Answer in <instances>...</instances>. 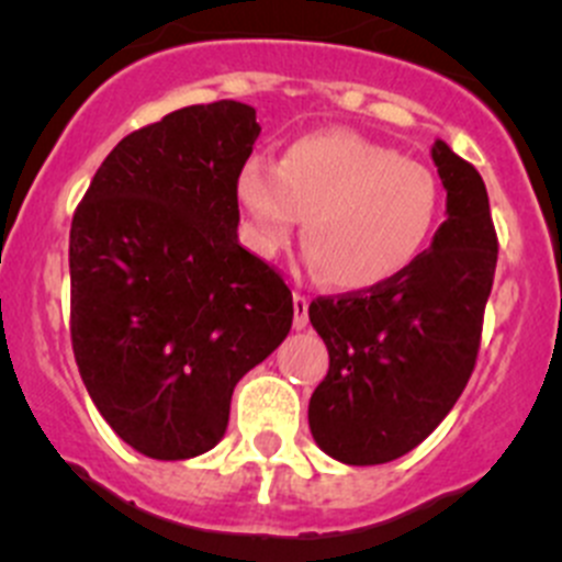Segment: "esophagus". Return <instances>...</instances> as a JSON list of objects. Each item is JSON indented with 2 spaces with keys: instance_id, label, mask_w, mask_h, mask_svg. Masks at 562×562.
<instances>
[{
  "instance_id": "esophagus-1",
  "label": "esophagus",
  "mask_w": 562,
  "mask_h": 562,
  "mask_svg": "<svg viewBox=\"0 0 562 562\" xmlns=\"http://www.w3.org/2000/svg\"><path fill=\"white\" fill-rule=\"evenodd\" d=\"M310 323V299L302 293H293V326L307 328Z\"/></svg>"
}]
</instances>
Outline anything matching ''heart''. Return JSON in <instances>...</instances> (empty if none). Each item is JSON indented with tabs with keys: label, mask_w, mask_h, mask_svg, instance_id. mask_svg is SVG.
<instances>
[{
	"label": "heart",
	"mask_w": 562,
	"mask_h": 562,
	"mask_svg": "<svg viewBox=\"0 0 562 562\" xmlns=\"http://www.w3.org/2000/svg\"><path fill=\"white\" fill-rule=\"evenodd\" d=\"M247 241L274 258L304 220L307 263L345 293L400 280L424 255L440 220V181L350 130H321L282 149L277 166L249 160L236 176Z\"/></svg>",
	"instance_id": "1"
}]
</instances>
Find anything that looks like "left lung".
<instances>
[{"instance_id": "left-lung-1", "label": "left lung", "mask_w": 562, "mask_h": 562, "mask_svg": "<svg viewBox=\"0 0 562 562\" xmlns=\"http://www.w3.org/2000/svg\"><path fill=\"white\" fill-rule=\"evenodd\" d=\"M446 223L427 252L375 291L321 296L310 323L328 372L310 400V432L345 464H383L416 449L454 407L475 367L497 266L484 179L435 140Z\"/></svg>"}]
</instances>
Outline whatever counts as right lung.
I'll return each mask as SVG.
<instances>
[{"instance_id": "1", "label": "right lung", "mask_w": 562, "mask_h": 562, "mask_svg": "<svg viewBox=\"0 0 562 562\" xmlns=\"http://www.w3.org/2000/svg\"><path fill=\"white\" fill-rule=\"evenodd\" d=\"M255 108L168 113L113 146L70 228V337L108 427L151 459L206 454L231 396L293 323L282 277L239 245Z\"/></svg>"}]
</instances>
